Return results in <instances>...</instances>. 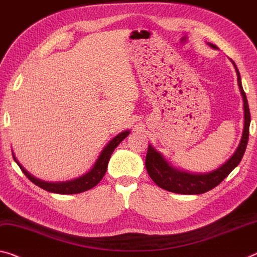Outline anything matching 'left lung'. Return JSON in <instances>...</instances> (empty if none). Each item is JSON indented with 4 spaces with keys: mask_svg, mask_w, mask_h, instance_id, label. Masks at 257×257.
Listing matches in <instances>:
<instances>
[{
    "mask_svg": "<svg viewBox=\"0 0 257 257\" xmlns=\"http://www.w3.org/2000/svg\"><path fill=\"white\" fill-rule=\"evenodd\" d=\"M208 44L211 48L217 49L215 44ZM232 64H233L235 72H237L239 90L240 93H241L243 101V119H245V121H243L241 141H240L237 150H235L233 156H232L225 164H223L219 167V168L206 174H192L175 168V167L170 165L169 162L162 157V154L159 153L152 145H149L145 160L146 170H148L152 181L156 183L158 186H160L161 189L169 191V192L180 194L205 193L207 191L214 189L215 186H217L219 183H221L224 178H225L227 175L239 165V162L241 161L243 153H245L247 148L248 136H249L250 113L249 107H248L246 93L242 89L240 73L237 66H235L234 62H232Z\"/></svg>",
    "mask_w": 257,
    "mask_h": 257,
    "instance_id": "obj_1",
    "label": "left lung"
}]
</instances>
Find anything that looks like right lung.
<instances>
[{"label": "right lung", "mask_w": 257, "mask_h": 257, "mask_svg": "<svg viewBox=\"0 0 257 257\" xmlns=\"http://www.w3.org/2000/svg\"><path fill=\"white\" fill-rule=\"evenodd\" d=\"M129 130H124V132L120 133L119 135H116L113 140L109 142V143L105 146L99 154L98 159H97L95 165L92 166V168L89 170L87 174L82 175V176L75 178V180L66 181V182H44L41 181L39 178L34 177L33 175H31L27 170L24 168V167L19 164L16 159L15 154L12 153V157H14L15 161L17 162L18 166L22 169V172L26 175V177L31 182H33L35 185L40 186L41 189L49 191V192L52 193H59V194H75V193H81L84 192V191L92 189L93 186H96L98 183L101 181V178L104 177L105 173H106L107 165L109 161V158H111L113 151L119 145L122 141L124 140L125 137L129 135Z\"/></svg>", "instance_id": "1"}]
</instances>
